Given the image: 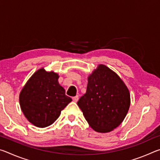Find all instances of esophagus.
<instances>
[{
    "instance_id": "esophagus-1",
    "label": "esophagus",
    "mask_w": 160,
    "mask_h": 160,
    "mask_svg": "<svg viewBox=\"0 0 160 160\" xmlns=\"http://www.w3.org/2000/svg\"><path fill=\"white\" fill-rule=\"evenodd\" d=\"M78 99H79V97H78V95H76L72 97V101L75 102H77Z\"/></svg>"
}]
</instances>
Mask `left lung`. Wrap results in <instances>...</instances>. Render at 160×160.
<instances>
[{
	"mask_svg": "<svg viewBox=\"0 0 160 160\" xmlns=\"http://www.w3.org/2000/svg\"><path fill=\"white\" fill-rule=\"evenodd\" d=\"M131 103L129 91L121 78L104 65L88 77L86 93L78 105L94 131L107 132L122 123Z\"/></svg>",
	"mask_w": 160,
	"mask_h": 160,
	"instance_id": "left-lung-1",
	"label": "left lung"
}]
</instances>
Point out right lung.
Here are the masks:
<instances>
[{
    "label": "right lung",
    "instance_id": "right-lung-1",
    "mask_svg": "<svg viewBox=\"0 0 160 160\" xmlns=\"http://www.w3.org/2000/svg\"><path fill=\"white\" fill-rule=\"evenodd\" d=\"M58 75L38 70L29 78L20 94V104L29 122L44 128L55 122L61 111L72 101L59 85Z\"/></svg>",
    "mask_w": 160,
    "mask_h": 160
}]
</instances>
